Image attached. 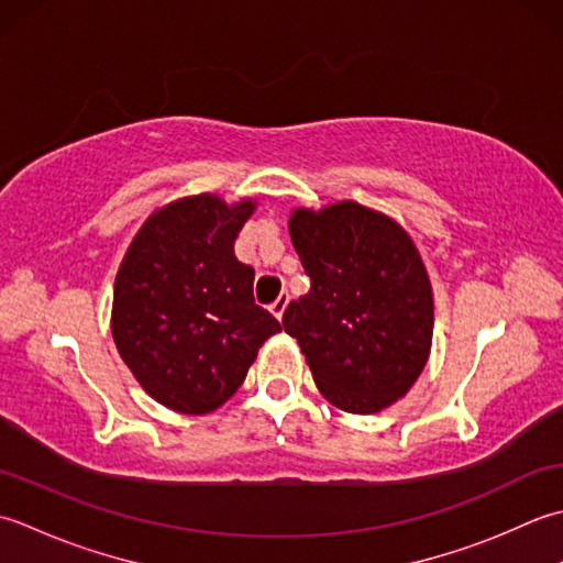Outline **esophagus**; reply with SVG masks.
<instances>
[{"instance_id":"1","label":"esophagus","mask_w":563,"mask_h":563,"mask_svg":"<svg viewBox=\"0 0 563 563\" xmlns=\"http://www.w3.org/2000/svg\"><path fill=\"white\" fill-rule=\"evenodd\" d=\"M286 306H289V294H282V296L277 298V301H274V303L269 306V311H272L274 318L282 320L284 313H286Z\"/></svg>"}]
</instances>
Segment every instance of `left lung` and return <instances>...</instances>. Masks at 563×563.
Masks as SVG:
<instances>
[{
    "mask_svg": "<svg viewBox=\"0 0 563 563\" xmlns=\"http://www.w3.org/2000/svg\"><path fill=\"white\" fill-rule=\"evenodd\" d=\"M291 243L311 291L282 318L328 404L372 416L426 369L434 301L426 262L396 218L352 199L298 206Z\"/></svg>",
    "mask_w": 563,
    "mask_h": 563,
    "instance_id": "8db88e82",
    "label": "left lung"
}]
</instances>
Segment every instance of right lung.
Wrapping results in <instances>:
<instances>
[{
	"instance_id": "obj_1",
	"label": "right lung",
	"mask_w": 563,
	"mask_h": 563,
	"mask_svg": "<svg viewBox=\"0 0 563 563\" xmlns=\"http://www.w3.org/2000/svg\"><path fill=\"white\" fill-rule=\"evenodd\" d=\"M255 199L194 194L137 228L113 282L111 335L143 391L181 416L221 408L282 325L252 301L233 243Z\"/></svg>"
}]
</instances>
